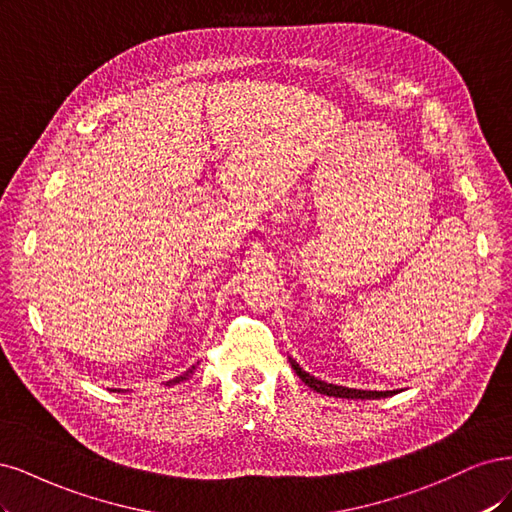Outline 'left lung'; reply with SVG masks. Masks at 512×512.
<instances>
[{
    "label": "left lung",
    "mask_w": 512,
    "mask_h": 512,
    "mask_svg": "<svg viewBox=\"0 0 512 512\" xmlns=\"http://www.w3.org/2000/svg\"><path fill=\"white\" fill-rule=\"evenodd\" d=\"M291 368L295 370L302 378V383H306L310 389H315L317 393L329 395V398H344V400H381V398H391V395L400 393L402 389H393V391H366V389H351V387H342V385H334V383H325L321 378L308 374L304 368H300V364L295 359H291Z\"/></svg>",
    "instance_id": "8db88e82"
}]
</instances>
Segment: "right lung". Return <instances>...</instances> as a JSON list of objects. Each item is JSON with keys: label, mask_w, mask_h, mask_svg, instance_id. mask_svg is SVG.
Instances as JSON below:
<instances>
[{"label": "right lung", "mask_w": 512, "mask_h": 512, "mask_svg": "<svg viewBox=\"0 0 512 512\" xmlns=\"http://www.w3.org/2000/svg\"><path fill=\"white\" fill-rule=\"evenodd\" d=\"M197 366H200V361H197V364L195 366H191L185 374H180V376H176V378H172V381H168V383H163V385H166L168 389L170 387H174V385H183L185 381H189V378L195 374V370H197ZM110 391H114V393H129V389H110Z\"/></svg>", "instance_id": "add662e5"}]
</instances>
